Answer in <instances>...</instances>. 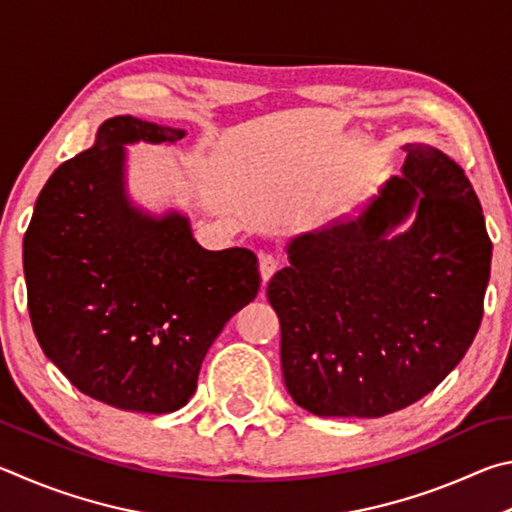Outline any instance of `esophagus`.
Masks as SVG:
<instances>
[{"instance_id": "1", "label": "esophagus", "mask_w": 512, "mask_h": 512, "mask_svg": "<svg viewBox=\"0 0 512 512\" xmlns=\"http://www.w3.org/2000/svg\"><path fill=\"white\" fill-rule=\"evenodd\" d=\"M258 270H261V279L263 285L272 279L274 272L279 270V258L272 256V254H261L258 256Z\"/></svg>"}]
</instances>
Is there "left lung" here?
<instances>
[{
  "instance_id": "left-lung-1",
  "label": "left lung",
  "mask_w": 512,
  "mask_h": 512,
  "mask_svg": "<svg viewBox=\"0 0 512 512\" xmlns=\"http://www.w3.org/2000/svg\"><path fill=\"white\" fill-rule=\"evenodd\" d=\"M360 218L290 242L267 299L292 400L315 416L380 418L414 405L463 360L483 317L492 242L463 168L405 146ZM417 209L412 229L388 231Z\"/></svg>"
}]
</instances>
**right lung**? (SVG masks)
<instances>
[{
    "instance_id": "1",
    "label": "right lung",
    "mask_w": 512,
    "mask_h": 512,
    "mask_svg": "<svg viewBox=\"0 0 512 512\" xmlns=\"http://www.w3.org/2000/svg\"><path fill=\"white\" fill-rule=\"evenodd\" d=\"M184 130L107 119L89 150L60 164L24 236L33 333L85 396L141 414L184 407L224 324L256 299L254 251H206L184 215L150 218L123 191V143Z\"/></svg>"
}]
</instances>
